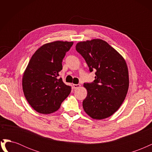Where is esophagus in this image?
<instances>
[{
  "mask_svg": "<svg viewBox=\"0 0 152 152\" xmlns=\"http://www.w3.org/2000/svg\"><path fill=\"white\" fill-rule=\"evenodd\" d=\"M73 87L74 89H78L80 87V84H73Z\"/></svg>",
  "mask_w": 152,
  "mask_h": 152,
  "instance_id": "34e87169",
  "label": "esophagus"
}]
</instances>
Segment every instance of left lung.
Masks as SVG:
<instances>
[{"instance_id": "obj_1", "label": "left lung", "mask_w": 152, "mask_h": 152, "mask_svg": "<svg viewBox=\"0 0 152 152\" xmlns=\"http://www.w3.org/2000/svg\"><path fill=\"white\" fill-rule=\"evenodd\" d=\"M76 50L83 57L95 79L84 86L87 95L82 105L94 119L111 116L120 108L129 88L127 64L121 55L105 41L93 39L80 42Z\"/></svg>"}]
</instances>
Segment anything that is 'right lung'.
I'll return each instance as SVG.
<instances>
[{"mask_svg": "<svg viewBox=\"0 0 152 152\" xmlns=\"http://www.w3.org/2000/svg\"><path fill=\"white\" fill-rule=\"evenodd\" d=\"M73 42H56L43 45L31 56L23 76V90L27 102L37 112L48 114L56 111L70 94L59 72L62 61Z\"/></svg>", "mask_w": 152, "mask_h": 152, "instance_id": "right-lung-1", "label": "right lung"}]
</instances>
